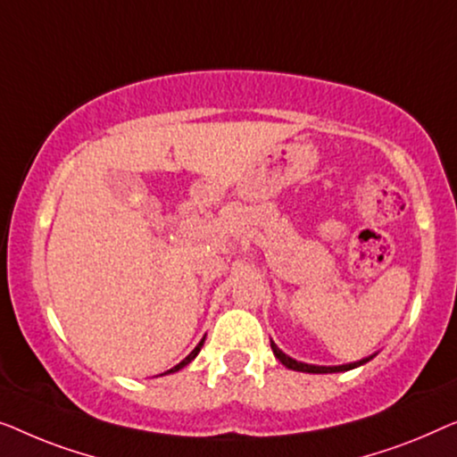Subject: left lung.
Returning <instances> with one entry per match:
<instances>
[{
  "mask_svg": "<svg viewBox=\"0 0 457 457\" xmlns=\"http://www.w3.org/2000/svg\"><path fill=\"white\" fill-rule=\"evenodd\" d=\"M271 350H273L275 358H278L281 364L287 366V369H292V370H300V372H342V370L356 369V366L364 364V362H369V360L372 358V356H369V358H364V360H358V362H350V364H342V366H317V364L298 362V360H294V358H290L287 354H284V352H281V350L278 348V345H275L273 342H271Z\"/></svg>",
  "mask_w": 457,
  "mask_h": 457,
  "instance_id": "8db88e82",
  "label": "left lung"
}]
</instances>
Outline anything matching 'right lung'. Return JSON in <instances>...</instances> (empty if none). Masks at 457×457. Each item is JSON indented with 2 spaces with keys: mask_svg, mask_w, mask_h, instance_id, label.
<instances>
[{
  "mask_svg": "<svg viewBox=\"0 0 457 457\" xmlns=\"http://www.w3.org/2000/svg\"><path fill=\"white\" fill-rule=\"evenodd\" d=\"M203 344H204V337L201 339V344H198V345H196V348H195V350H192V352H190V354H188V356H186V358L182 360V362H179V364H176V366H173V369H170V370H167V372H178L179 369H184V366H186V364H188V362H190V360H195V358H196V354H198V352H201V348H203ZM167 372H163V375H167Z\"/></svg>",
  "mask_w": 457,
  "mask_h": 457,
  "instance_id": "1",
  "label": "right lung"
}]
</instances>
